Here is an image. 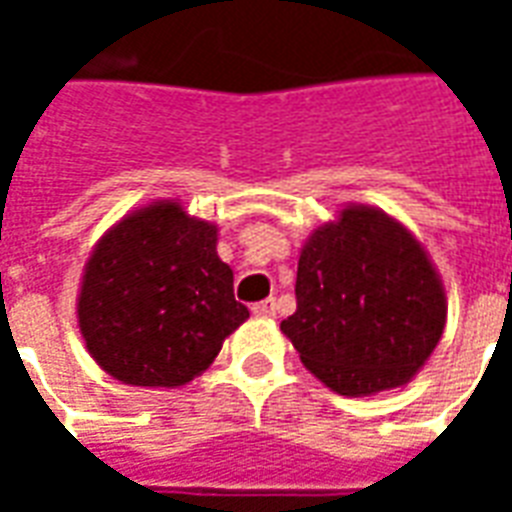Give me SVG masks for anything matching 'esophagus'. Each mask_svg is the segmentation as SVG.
I'll use <instances>...</instances> for the list:
<instances>
[{"mask_svg":"<svg viewBox=\"0 0 512 512\" xmlns=\"http://www.w3.org/2000/svg\"><path fill=\"white\" fill-rule=\"evenodd\" d=\"M252 315H257V318H274L277 315V301H257V304H252Z\"/></svg>","mask_w":512,"mask_h":512,"instance_id":"1","label":"esophagus"}]
</instances>
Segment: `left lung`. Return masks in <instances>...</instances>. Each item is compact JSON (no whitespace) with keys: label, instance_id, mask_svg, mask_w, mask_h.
<instances>
[{"label":"left lung","instance_id":"8db88e82","mask_svg":"<svg viewBox=\"0 0 512 512\" xmlns=\"http://www.w3.org/2000/svg\"><path fill=\"white\" fill-rule=\"evenodd\" d=\"M447 296L417 235L373 205H345L299 255L282 334L312 376L348 397L406 386L439 345Z\"/></svg>","mask_w":512,"mask_h":512}]
</instances>
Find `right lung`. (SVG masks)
<instances>
[{
	"label": "right lung",
	"mask_w": 512,
	"mask_h": 512,
	"mask_svg": "<svg viewBox=\"0 0 512 512\" xmlns=\"http://www.w3.org/2000/svg\"><path fill=\"white\" fill-rule=\"evenodd\" d=\"M216 241L219 227L178 200L142 205L101 235L76 299L79 332L101 370L153 389L208 370L249 318Z\"/></svg>",
	"instance_id": "1"
}]
</instances>
